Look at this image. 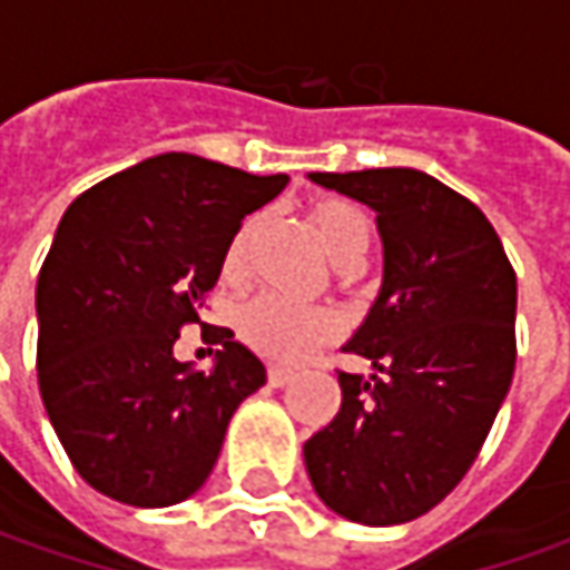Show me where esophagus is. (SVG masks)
Wrapping results in <instances>:
<instances>
[{
	"instance_id": "obj_1",
	"label": "esophagus",
	"mask_w": 570,
	"mask_h": 570,
	"mask_svg": "<svg viewBox=\"0 0 570 570\" xmlns=\"http://www.w3.org/2000/svg\"><path fill=\"white\" fill-rule=\"evenodd\" d=\"M292 381H295V371L292 367H278V364L269 367V386H285V383Z\"/></svg>"
}]
</instances>
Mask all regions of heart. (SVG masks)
I'll return each instance as SVG.
<instances>
[{"label":"heart","mask_w":570,"mask_h":570,"mask_svg":"<svg viewBox=\"0 0 570 570\" xmlns=\"http://www.w3.org/2000/svg\"><path fill=\"white\" fill-rule=\"evenodd\" d=\"M259 225H263V218L250 215L230 234L225 259H222L225 278H240L247 273V256H250ZM311 225L317 230L320 247L336 266L352 269L362 263L367 244H371V225H367V215L362 208L342 203V199H326L311 208ZM336 330L340 326L330 311L295 307L275 295L253 297L237 311V336L247 342L253 352H259L273 362L295 364L307 358L317 345L333 340Z\"/></svg>","instance_id":"b5f03b06"}]
</instances>
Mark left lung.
<instances>
[{"instance_id":"1","label":"left lung","mask_w":570,"mask_h":570,"mask_svg":"<svg viewBox=\"0 0 570 570\" xmlns=\"http://www.w3.org/2000/svg\"><path fill=\"white\" fill-rule=\"evenodd\" d=\"M311 180L377 212L383 285L345 345L374 374L340 371V412L304 444V463L330 511L393 527L444 501L492 431L514 377L517 275L492 222L431 174Z\"/></svg>"}]
</instances>
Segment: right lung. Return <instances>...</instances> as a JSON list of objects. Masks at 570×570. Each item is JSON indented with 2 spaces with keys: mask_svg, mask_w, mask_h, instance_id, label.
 Instances as JSON below:
<instances>
[{
  "mask_svg": "<svg viewBox=\"0 0 570 570\" xmlns=\"http://www.w3.org/2000/svg\"><path fill=\"white\" fill-rule=\"evenodd\" d=\"M288 184L187 151L155 155L66 208L37 275V383L76 472L132 508L203 489L266 367L230 330L212 371L177 362L230 234Z\"/></svg>",
  "mask_w": 570,
  "mask_h": 570,
  "instance_id": "right-lung-1",
  "label": "right lung"
}]
</instances>
